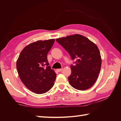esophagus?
Here are the masks:
<instances>
[{
	"instance_id": "34e87169",
	"label": "esophagus",
	"mask_w": 121,
	"mask_h": 121,
	"mask_svg": "<svg viewBox=\"0 0 121 121\" xmlns=\"http://www.w3.org/2000/svg\"><path fill=\"white\" fill-rule=\"evenodd\" d=\"M63 70V68H60V69H57V71L58 72H60Z\"/></svg>"
}]
</instances>
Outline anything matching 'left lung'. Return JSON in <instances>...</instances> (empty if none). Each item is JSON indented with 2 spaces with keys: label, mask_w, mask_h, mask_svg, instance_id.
<instances>
[{
  "label": "left lung",
  "mask_w": 121,
  "mask_h": 121,
  "mask_svg": "<svg viewBox=\"0 0 121 121\" xmlns=\"http://www.w3.org/2000/svg\"><path fill=\"white\" fill-rule=\"evenodd\" d=\"M76 60L71 65L69 82L77 90H87L94 84L101 66L100 51L94 43L81 35L74 34L56 39Z\"/></svg>",
  "instance_id": "left-lung-1"
}]
</instances>
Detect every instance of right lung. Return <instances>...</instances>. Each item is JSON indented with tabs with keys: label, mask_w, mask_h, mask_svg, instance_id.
I'll return each mask as SVG.
<instances>
[{
	"label": "right lung",
	"mask_w": 121,
	"mask_h": 121,
	"mask_svg": "<svg viewBox=\"0 0 121 121\" xmlns=\"http://www.w3.org/2000/svg\"><path fill=\"white\" fill-rule=\"evenodd\" d=\"M55 39L38 40L24 48L17 61V68L21 81L35 93L41 94L51 88L56 74L51 69L47 54Z\"/></svg>",
	"instance_id": "obj_1"
}]
</instances>
